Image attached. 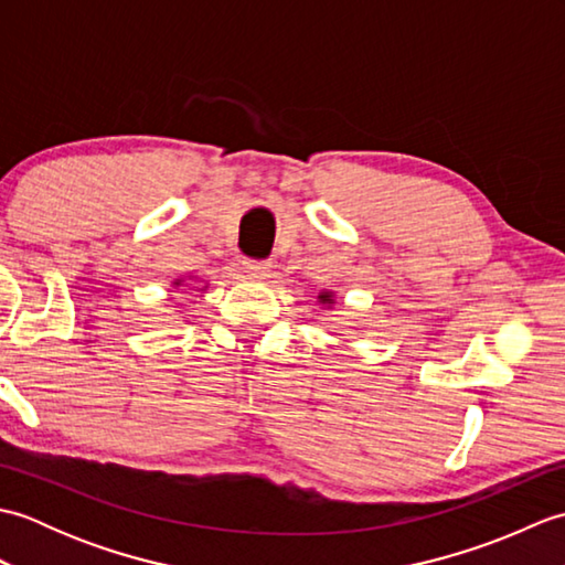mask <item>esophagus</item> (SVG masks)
Instances as JSON below:
<instances>
[{
	"mask_svg": "<svg viewBox=\"0 0 565 565\" xmlns=\"http://www.w3.org/2000/svg\"><path fill=\"white\" fill-rule=\"evenodd\" d=\"M243 267H245V271L247 274H252V276H267V271L271 269V264L267 262V259H245L243 262Z\"/></svg>",
	"mask_w": 565,
	"mask_h": 565,
	"instance_id": "34e87169",
	"label": "esophagus"
}]
</instances>
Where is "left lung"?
<instances>
[{
  "instance_id": "obj_1",
  "label": "left lung",
  "mask_w": 565,
  "mask_h": 565,
  "mask_svg": "<svg viewBox=\"0 0 565 565\" xmlns=\"http://www.w3.org/2000/svg\"><path fill=\"white\" fill-rule=\"evenodd\" d=\"M318 298H320V303H332V294H328V291L320 294Z\"/></svg>"
}]
</instances>
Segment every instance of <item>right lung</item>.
<instances>
[{"instance_id": "add662e5", "label": "right lung", "mask_w": 565, "mask_h": 565, "mask_svg": "<svg viewBox=\"0 0 565 565\" xmlns=\"http://www.w3.org/2000/svg\"><path fill=\"white\" fill-rule=\"evenodd\" d=\"M177 284H179V281H177Z\"/></svg>"}]
</instances>
